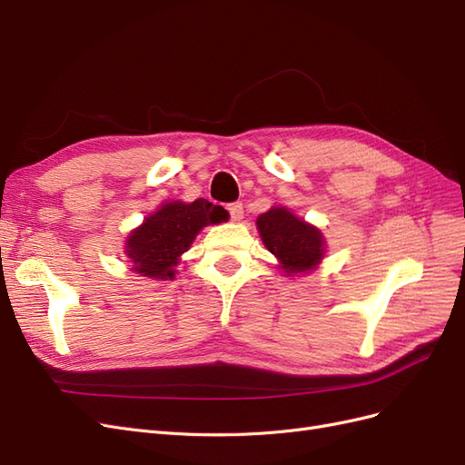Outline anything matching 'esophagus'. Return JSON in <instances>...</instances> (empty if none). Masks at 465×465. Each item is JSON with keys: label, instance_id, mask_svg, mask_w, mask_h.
I'll use <instances>...</instances> for the list:
<instances>
[{"label": "esophagus", "instance_id": "1", "mask_svg": "<svg viewBox=\"0 0 465 465\" xmlns=\"http://www.w3.org/2000/svg\"><path fill=\"white\" fill-rule=\"evenodd\" d=\"M227 209H229V215H231L232 221H241V219L244 217V211H242V203H241V202L229 203Z\"/></svg>", "mask_w": 465, "mask_h": 465}]
</instances>
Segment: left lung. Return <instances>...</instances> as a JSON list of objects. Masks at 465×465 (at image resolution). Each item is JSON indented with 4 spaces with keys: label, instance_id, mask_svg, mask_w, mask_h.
Wrapping results in <instances>:
<instances>
[{
    "label": "left lung",
    "instance_id": "8db88e82",
    "mask_svg": "<svg viewBox=\"0 0 465 465\" xmlns=\"http://www.w3.org/2000/svg\"><path fill=\"white\" fill-rule=\"evenodd\" d=\"M265 248L279 260L287 275L316 270L326 252L320 229L292 215L287 207H272L256 221Z\"/></svg>",
    "mask_w": 465,
    "mask_h": 465
}]
</instances>
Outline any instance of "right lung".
Instances as JSON below:
<instances>
[{"label": "right lung", "mask_w": 465, "mask_h": 465, "mask_svg": "<svg viewBox=\"0 0 465 465\" xmlns=\"http://www.w3.org/2000/svg\"><path fill=\"white\" fill-rule=\"evenodd\" d=\"M224 217L227 211L203 198L192 203H163L125 241V256L132 262V270L142 277L174 279L180 256L188 252L198 232Z\"/></svg>", "instance_id": "right-lung-1"}]
</instances>
